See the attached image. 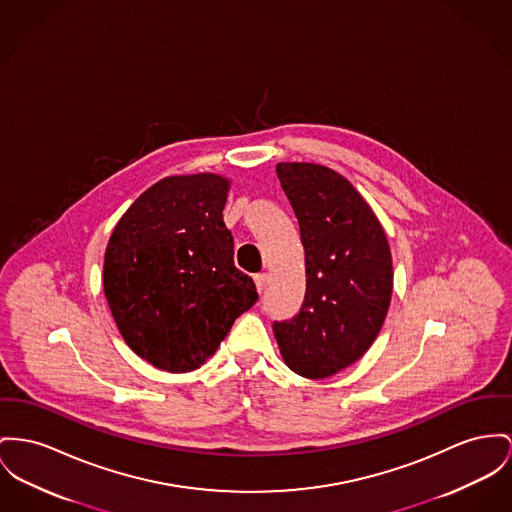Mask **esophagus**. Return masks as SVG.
Listing matches in <instances>:
<instances>
[{
	"instance_id": "34e87169",
	"label": "esophagus",
	"mask_w": 512,
	"mask_h": 512,
	"mask_svg": "<svg viewBox=\"0 0 512 512\" xmlns=\"http://www.w3.org/2000/svg\"><path fill=\"white\" fill-rule=\"evenodd\" d=\"M254 281H256V289L262 293V291L266 289V285H268V275H266V273H258V275L254 277Z\"/></svg>"
}]
</instances>
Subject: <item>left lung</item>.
Listing matches in <instances>:
<instances>
[{
  "instance_id": "obj_1",
  "label": "left lung",
  "mask_w": 512,
  "mask_h": 512,
  "mask_svg": "<svg viewBox=\"0 0 512 512\" xmlns=\"http://www.w3.org/2000/svg\"><path fill=\"white\" fill-rule=\"evenodd\" d=\"M275 172L299 219L307 293L295 318L273 322V334L293 373L328 378L361 359L384 324L394 287L390 244L340 172L316 163H277Z\"/></svg>"
}]
</instances>
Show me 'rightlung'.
<instances>
[{"mask_svg":"<svg viewBox=\"0 0 512 512\" xmlns=\"http://www.w3.org/2000/svg\"><path fill=\"white\" fill-rule=\"evenodd\" d=\"M231 180L167 176L116 223L104 252V297L130 349L167 373L200 369L258 301L235 268L223 221Z\"/></svg>","mask_w":512,"mask_h":512,"instance_id":"add662e5","label":"right lung"}]
</instances>
